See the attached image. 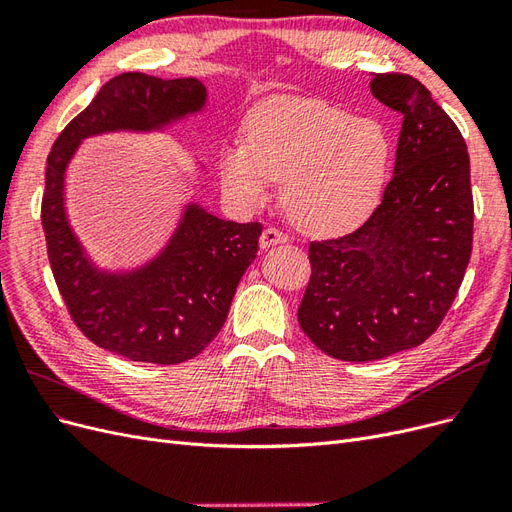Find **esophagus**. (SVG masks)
<instances>
[{
	"instance_id": "1",
	"label": "esophagus",
	"mask_w": 512,
	"mask_h": 512,
	"mask_svg": "<svg viewBox=\"0 0 512 512\" xmlns=\"http://www.w3.org/2000/svg\"><path fill=\"white\" fill-rule=\"evenodd\" d=\"M286 241H288V235H284V232L277 230V228H267L260 235V247H262V250H267V247H273V245L286 243Z\"/></svg>"
}]
</instances>
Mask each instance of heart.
<instances>
[{
  "label": "heart",
  "instance_id": "obj_1",
  "mask_svg": "<svg viewBox=\"0 0 512 512\" xmlns=\"http://www.w3.org/2000/svg\"><path fill=\"white\" fill-rule=\"evenodd\" d=\"M245 134L218 156L222 190L237 207L262 205L284 181L290 220L320 237L354 228L376 207L391 166L378 121L320 100L271 98L254 108Z\"/></svg>",
  "mask_w": 512,
  "mask_h": 512
}]
</instances>
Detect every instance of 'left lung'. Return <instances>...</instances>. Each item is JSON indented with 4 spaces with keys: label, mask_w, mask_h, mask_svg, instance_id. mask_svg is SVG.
I'll return each instance as SVG.
<instances>
[{
    "label": "left lung",
    "mask_w": 512,
    "mask_h": 512,
    "mask_svg": "<svg viewBox=\"0 0 512 512\" xmlns=\"http://www.w3.org/2000/svg\"><path fill=\"white\" fill-rule=\"evenodd\" d=\"M371 94L404 115L393 179L350 235L309 243L299 324L339 361H378L440 327L472 254L470 156L459 128L410 74H376Z\"/></svg>",
    "instance_id": "obj_1"
}]
</instances>
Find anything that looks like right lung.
Wrapping results in <instances>:
<instances>
[{
	"instance_id": "add662e5",
	"label": "right lung",
	"mask_w": 512,
	"mask_h": 512,
	"mask_svg": "<svg viewBox=\"0 0 512 512\" xmlns=\"http://www.w3.org/2000/svg\"><path fill=\"white\" fill-rule=\"evenodd\" d=\"M205 104L207 87L198 79L119 74L68 123L46 160L42 228L57 288L89 342L123 359L175 365L203 352L256 258L262 226L220 220L188 203L156 258L130 271H102L68 222L66 170L89 136L160 132Z\"/></svg>"
}]
</instances>
